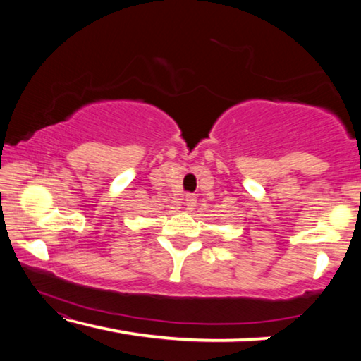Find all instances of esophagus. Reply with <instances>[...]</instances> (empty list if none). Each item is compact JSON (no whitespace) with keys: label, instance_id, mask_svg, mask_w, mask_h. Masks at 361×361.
Returning <instances> with one entry per match:
<instances>
[{"label":"esophagus","instance_id":"1","mask_svg":"<svg viewBox=\"0 0 361 361\" xmlns=\"http://www.w3.org/2000/svg\"><path fill=\"white\" fill-rule=\"evenodd\" d=\"M185 204H186V209L188 210H192L194 207H195V204H197V199H195L194 194H186Z\"/></svg>","mask_w":361,"mask_h":361}]
</instances>
